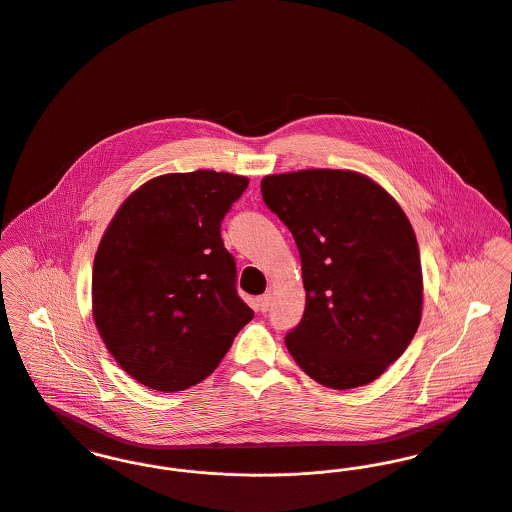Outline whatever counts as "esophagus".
Here are the masks:
<instances>
[{
	"label": "esophagus",
	"mask_w": 512,
	"mask_h": 512,
	"mask_svg": "<svg viewBox=\"0 0 512 512\" xmlns=\"http://www.w3.org/2000/svg\"><path fill=\"white\" fill-rule=\"evenodd\" d=\"M271 302H273V294H271V292H269V294H263V296L257 300L259 312H267V310L271 308Z\"/></svg>",
	"instance_id": "esophagus-1"
}]
</instances>
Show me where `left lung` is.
I'll list each match as a JSON object with an SVG mask.
<instances>
[{
  "label": "left lung",
  "instance_id": "obj_1",
  "mask_svg": "<svg viewBox=\"0 0 512 512\" xmlns=\"http://www.w3.org/2000/svg\"><path fill=\"white\" fill-rule=\"evenodd\" d=\"M265 204L300 251L306 310L288 353L317 384L380 378L417 333L423 273L413 226L382 185L351 169H300L261 181Z\"/></svg>",
  "mask_w": 512,
  "mask_h": 512
}]
</instances>
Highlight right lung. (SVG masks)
Listing matches in <instances>:
<instances>
[{
    "instance_id": "right-lung-1",
    "label": "right lung",
    "mask_w": 512,
    "mask_h": 512,
    "mask_svg": "<svg viewBox=\"0 0 512 512\" xmlns=\"http://www.w3.org/2000/svg\"><path fill=\"white\" fill-rule=\"evenodd\" d=\"M247 185L212 169L159 175L126 197L99 241L95 327L118 366L150 390L202 382L253 319L220 236Z\"/></svg>"
}]
</instances>
